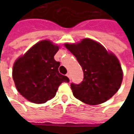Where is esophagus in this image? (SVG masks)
Returning <instances> with one entry per match:
<instances>
[{"label":"esophagus","mask_w":134,"mask_h":134,"mask_svg":"<svg viewBox=\"0 0 134 134\" xmlns=\"http://www.w3.org/2000/svg\"><path fill=\"white\" fill-rule=\"evenodd\" d=\"M67 77H69V79H71V74H70V72H67Z\"/></svg>","instance_id":"obj_1"}]
</instances>
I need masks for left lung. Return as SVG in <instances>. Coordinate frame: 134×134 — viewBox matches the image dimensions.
Returning a JSON list of instances; mask_svg holds the SVG:
<instances>
[{
    "label": "left lung",
    "mask_w": 134,
    "mask_h": 134,
    "mask_svg": "<svg viewBox=\"0 0 134 134\" xmlns=\"http://www.w3.org/2000/svg\"><path fill=\"white\" fill-rule=\"evenodd\" d=\"M65 47L75 57L84 73L80 84L70 85L76 98L89 105H98L115 95L123 79L122 69L115 56L90 38Z\"/></svg>",
    "instance_id": "8db88e82"
}]
</instances>
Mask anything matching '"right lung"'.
Masks as SVG:
<instances>
[{"mask_svg":"<svg viewBox=\"0 0 134 134\" xmlns=\"http://www.w3.org/2000/svg\"><path fill=\"white\" fill-rule=\"evenodd\" d=\"M58 50L49 41H39L15 62L13 80L18 91L28 100L44 103L55 96L62 82H70L59 72L60 62L54 58Z\"/></svg>","mask_w":134,"mask_h":134,"instance_id":"add662e5","label":"right lung"}]
</instances>
